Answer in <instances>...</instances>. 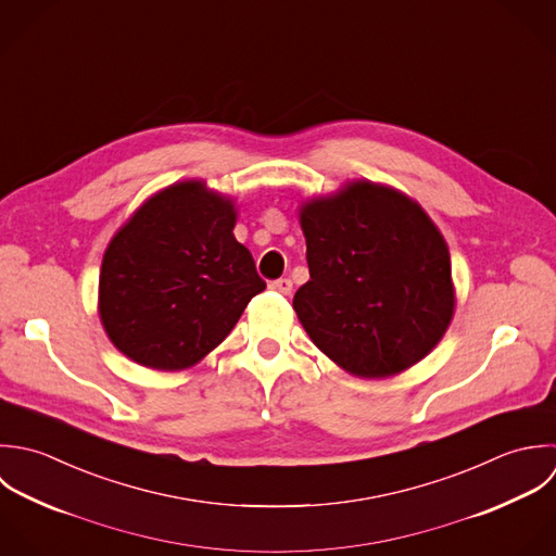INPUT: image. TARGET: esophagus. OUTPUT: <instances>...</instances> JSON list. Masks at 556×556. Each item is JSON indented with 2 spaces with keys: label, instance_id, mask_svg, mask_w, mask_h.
<instances>
[{
  "label": "esophagus",
  "instance_id": "1",
  "mask_svg": "<svg viewBox=\"0 0 556 556\" xmlns=\"http://www.w3.org/2000/svg\"><path fill=\"white\" fill-rule=\"evenodd\" d=\"M269 289H274V291H278V293H282V295H289L291 289H293V282H291L289 278H278V280H274V282L269 285Z\"/></svg>",
  "mask_w": 556,
  "mask_h": 556
}]
</instances>
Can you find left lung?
Wrapping results in <instances>:
<instances>
[{
    "label": "left lung",
    "instance_id": "obj_1",
    "mask_svg": "<svg viewBox=\"0 0 556 556\" xmlns=\"http://www.w3.org/2000/svg\"><path fill=\"white\" fill-rule=\"evenodd\" d=\"M311 280L293 308L313 343L361 377L422 361L453 317L448 248L392 187L354 181L300 208Z\"/></svg>",
    "mask_w": 556,
    "mask_h": 556
}]
</instances>
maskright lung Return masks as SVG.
Here are the masks:
<instances>
[{"label":"right lung","instance_id":"right-lung-1","mask_svg":"<svg viewBox=\"0 0 556 556\" xmlns=\"http://www.w3.org/2000/svg\"><path fill=\"white\" fill-rule=\"evenodd\" d=\"M235 206L200 181L149 198L110 241L99 313L110 341L160 370L195 365L265 289L235 235Z\"/></svg>","mask_w":556,"mask_h":556}]
</instances>
